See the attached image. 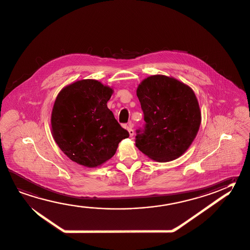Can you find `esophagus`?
<instances>
[{
    "instance_id": "esophagus-1",
    "label": "esophagus",
    "mask_w": 250,
    "mask_h": 250,
    "mask_svg": "<svg viewBox=\"0 0 250 250\" xmlns=\"http://www.w3.org/2000/svg\"><path fill=\"white\" fill-rule=\"evenodd\" d=\"M127 131H128V133H129V136H130V137H132V136H134V130H133V123H128V125L127 126Z\"/></svg>"
}]
</instances>
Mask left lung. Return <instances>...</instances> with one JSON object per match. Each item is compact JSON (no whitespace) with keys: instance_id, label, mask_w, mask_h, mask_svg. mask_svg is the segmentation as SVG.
<instances>
[{"instance_id":"obj_1","label":"left lung","mask_w":250,"mask_h":250,"mask_svg":"<svg viewBox=\"0 0 250 250\" xmlns=\"http://www.w3.org/2000/svg\"><path fill=\"white\" fill-rule=\"evenodd\" d=\"M145 126L136 130V146L155 161H172L190 147L201 123L199 102L190 86L165 75H153L136 90Z\"/></svg>"}]
</instances>
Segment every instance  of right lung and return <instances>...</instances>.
Segmentation results:
<instances>
[{
	"mask_svg": "<svg viewBox=\"0 0 250 250\" xmlns=\"http://www.w3.org/2000/svg\"><path fill=\"white\" fill-rule=\"evenodd\" d=\"M113 89L95 80L66 85L56 98L51 132L60 149L85 167L102 165L114 156L121 141L129 136L106 103Z\"/></svg>",
	"mask_w": 250,
	"mask_h": 250,
	"instance_id": "right-lung-1",
	"label": "right lung"
}]
</instances>
